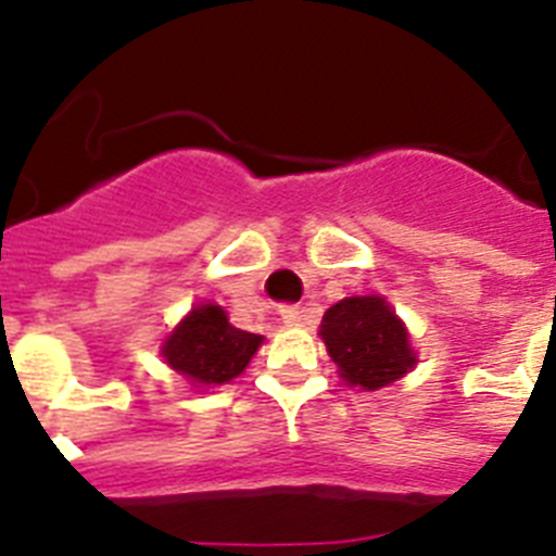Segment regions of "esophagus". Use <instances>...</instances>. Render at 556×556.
Returning <instances> with one entry per match:
<instances>
[{
    "label": "esophagus",
    "instance_id": "1",
    "mask_svg": "<svg viewBox=\"0 0 556 556\" xmlns=\"http://www.w3.org/2000/svg\"><path fill=\"white\" fill-rule=\"evenodd\" d=\"M281 320L287 323V326H301L303 308L301 306H283L281 308Z\"/></svg>",
    "mask_w": 556,
    "mask_h": 556
}]
</instances>
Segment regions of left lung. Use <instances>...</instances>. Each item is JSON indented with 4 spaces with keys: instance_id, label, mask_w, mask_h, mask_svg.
<instances>
[{
    "instance_id": "left-lung-1",
    "label": "left lung",
    "mask_w": 556,
    "mask_h": 556,
    "mask_svg": "<svg viewBox=\"0 0 556 556\" xmlns=\"http://www.w3.org/2000/svg\"><path fill=\"white\" fill-rule=\"evenodd\" d=\"M320 337L339 378L358 390H381L417 365L404 320L381 294H353L323 317Z\"/></svg>"
}]
</instances>
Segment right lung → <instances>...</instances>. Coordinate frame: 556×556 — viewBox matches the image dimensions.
<instances>
[{
  "label": "right lung",
  "mask_w": 556,
  "mask_h": 556,
  "mask_svg": "<svg viewBox=\"0 0 556 556\" xmlns=\"http://www.w3.org/2000/svg\"><path fill=\"white\" fill-rule=\"evenodd\" d=\"M264 337L228 323L223 306L200 303L164 339L161 356L191 387L228 384L242 376Z\"/></svg>",
  "instance_id": "obj_1"
}]
</instances>
